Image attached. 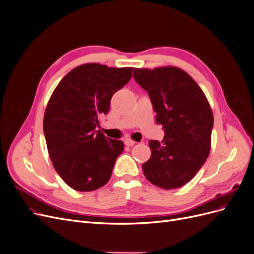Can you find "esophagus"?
Returning <instances> with one entry per match:
<instances>
[{
  "label": "esophagus",
  "instance_id": "1",
  "mask_svg": "<svg viewBox=\"0 0 254 254\" xmlns=\"http://www.w3.org/2000/svg\"><path fill=\"white\" fill-rule=\"evenodd\" d=\"M124 143H125V145H126V146H133V145L135 144V142H134V141L130 140V139H126Z\"/></svg>",
  "mask_w": 254,
  "mask_h": 254
}]
</instances>
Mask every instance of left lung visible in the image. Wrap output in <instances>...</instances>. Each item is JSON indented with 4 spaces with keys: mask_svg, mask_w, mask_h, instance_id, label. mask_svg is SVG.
<instances>
[{
    "mask_svg": "<svg viewBox=\"0 0 254 254\" xmlns=\"http://www.w3.org/2000/svg\"><path fill=\"white\" fill-rule=\"evenodd\" d=\"M133 78L147 92L164 139L149 141L150 159L142 165L150 183L164 190L183 187L205 163L211 149L213 113L202 90L175 66L134 68Z\"/></svg>",
    "mask_w": 254,
    "mask_h": 254,
    "instance_id": "1",
    "label": "left lung"
}]
</instances>
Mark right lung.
I'll list each match as a JSON object with an SVG mask.
<instances>
[{"label":"right lung","mask_w":254,"mask_h":254,"mask_svg":"<svg viewBox=\"0 0 254 254\" xmlns=\"http://www.w3.org/2000/svg\"><path fill=\"white\" fill-rule=\"evenodd\" d=\"M131 76L132 67L86 64L67 73L53 92L43 131L54 168L70 188L90 191L109 181L124 143L96 128L113 94Z\"/></svg>","instance_id":"1"}]
</instances>
